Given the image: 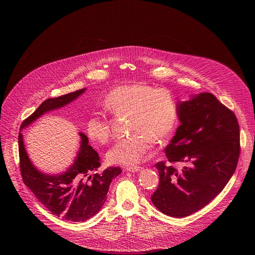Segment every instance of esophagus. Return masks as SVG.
<instances>
[{
	"label": "esophagus",
	"mask_w": 255,
	"mask_h": 255,
	"mask_svg": "<svg viewBox=\"0 0 255 255\" xmlns=\"http://www.w3.org/2000/svg\"><path fill=\"white\" fill-rule=\"evenodd\" d=\"M141 168H142V167H140V166H128V167H126L125 169H126L127 171H131V172H137V171H139Z\"/></svg>",
	"instance_id": "obj_1"
}]
</instances>
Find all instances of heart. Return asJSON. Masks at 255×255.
Wrapping results in <instances>:
<instances>
[{
  "label": "heart",
  "instance_id": "obj_1",
  "mask_svg": "<svg viewBox=\"0 0 255 255\" xmlns=\"http://www.w3.org/2000/svg\"><path fill=\"white\" fill-rule=\"evenodd\" d=\"M104 106L116 117L130 118L129 132L132 135L116 141L106 154L112 164H137L150 150V142L164 141L177 124V103L166 89L145 84L119 86L108 94ZM87 131L94 141L101 144L111 137L110 122L102 113H94L89 118Z\"/></svg>",
  "mask_w": 255,
  "mask_h": 255
}]
</instances>
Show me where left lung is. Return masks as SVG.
<instances>
[{
    "label": "left lung",
    "instance_id": "1",
    "mask_svg": "<svg viewBox=\"0 0 255 255\" xmlns=\"http://www.w3.org/2000/svg\"><path fill=\"white\" fill-rule=\"evenodd\" d=\"M180 125L165 147L168 164L157 162L159 185L151 196L163 214L183 218L208 205L233 175L240 134L235 114L211 93L177 104ZM183 164L176 170L170 163Z\"/></svg>",
    "mask_w": 255,
    "mask_h": 255
}]
</instances>
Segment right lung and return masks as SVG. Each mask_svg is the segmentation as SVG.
Returning <instances> with one entry per match:
<instances>
[{
    "label": "right lung",
    "mask_w": 255,
    "mask_h": 255,
    "mask_svg": "<svg viewBox=\"0 0 255 255\" xmlns=\"http://www.w3.org/2000/svg\"><path fill=\"white\" fill-rule=\"evenodd\" d=\"M86 89L45 100L36 111L25 119L19 133L20 170L23 183L49 212L71 222L86 221L95 216L107 200L112 179L122 170L109 167L102 173L98 152L89 145L87 135L80 132V150L76 159L64 172L48 174L36 168L30 160L21 131L47 112L56 110L78 99Z\"/></svg>",
    "instance_id": "1"
}]
</instances>
